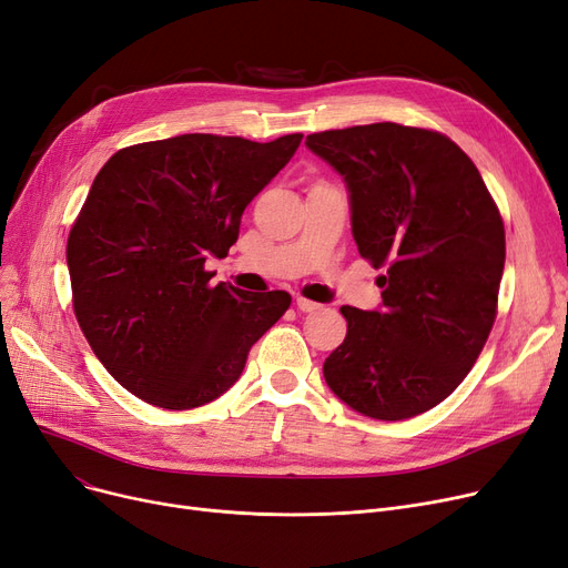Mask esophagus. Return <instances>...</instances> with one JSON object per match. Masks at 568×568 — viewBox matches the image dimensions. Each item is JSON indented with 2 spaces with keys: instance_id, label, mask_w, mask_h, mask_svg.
<instances>
[{
  "instance_id": "esophagus-1",
  "label": "esophagus",
  "mask_w": 568,
  "mask_h": 568,
  "mask_svg": "<svg viewBox=\"0 0 568 568\" xmlns=\"http://www.w3.org/2000/svg\"><path fill=\"white\" fill-rule=\"evenodd\" d=\"M294 304H297V308H300L302 313H315V311L323 308L320 304H315V302H311V300H304V297H297V302H294Z\"/></svg>"
}]
</instances>
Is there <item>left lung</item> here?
Instances as JSON below:
<instances>
[{"instance_id": "left-lung-1", "label": "left lung", "mask_w": 568, "mask_h": 568, "mask_svg": "<svg viewBox=\"0 0 568 568\" xmlns=\"http://www.w3.org/2000/svg\"><path fill=\"white\" fill-rule=\"evenodd\" d=\"M351 196L357 251L383 306H341L348 334L325 359L329 389L374 420L440 404L471 372L497 317L506 234L476 164L446 134L374 122L306 136Z\"/></svg>"}]
</instances>
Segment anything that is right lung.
Instances as JSON below:
<instances>
[{
  "mask_svg": "<svg viewBox=\"0 0 568 568\" xmlns=\"http://www.w3.org/2000/svg\"><path fill=\"white\" fill-rule=\"evenodd\" d=\"M181 134L122 148L94 176L67 241L73 313L106 372L169 410L204 406L278 323L283 290L211 285L241 215L302 143Z\"/></svg>",
  "mask_w": 568,
  "mask_h": 568,
  "instance_id": "right-lung-1",
  "label": "right lung"
}]
</instances>
